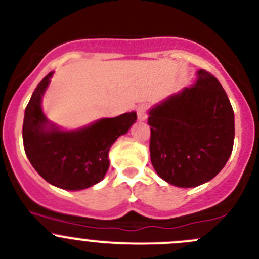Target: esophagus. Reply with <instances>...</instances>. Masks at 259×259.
Instances as JSON below:
<instances>
[{
    "label": "esophagus",
    "instance_id": "esophagus-1",
    "mask_svg": "<svg viewBox=\"0 0 259 259\" xmlns=\"http://www.w3.org/2000/svg\"><path fill=\"white\" fill-rule=\"evenodd\" d=\"M136 112H137V118H139V120H145L147 118V105L145 104L139 105Z\"/></svg>",
    "mask_w": 259,
    "mask_h": 259
}]
</instances>
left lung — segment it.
<instances>
[{
	"label": "left lung",
	"instance_id": "8db88e82",
	"mask_svg": "<svg viewBox=\"0 0 259 259\" xmlns=\"http://www.w3.org/2000/svg\"><path fill=\"white\" fill-rule=\"evenodd\" d=\"M150 157L157 176L182 188L218 176L233 151L234 110L218 78L197 72L193 86L150 110Z\"/></svg>",
	"mask_w": 259,
	"mask_h": 259
}]
</instances>
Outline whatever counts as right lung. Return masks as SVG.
<instances>
[{
  "mask_svg": "<svg viewBox=\"0 0 259 259\" xmlns=\"http://www.w3.org/2000/svg\"><path fill=\"white\" fill-rule=\"evenodd\" d=\"M39 82L25 108L23 141L25 154L39 176L52 186L80 191L104 178L110 146L136 122V113L104 118L77 131H60L41 110V97L52 77Z\"/></svg>",
  "mask_w": 259,
  "mask_h": 259,
  "instance_id": "obj_1",
  "label": "right lung"
}]
</instances>
